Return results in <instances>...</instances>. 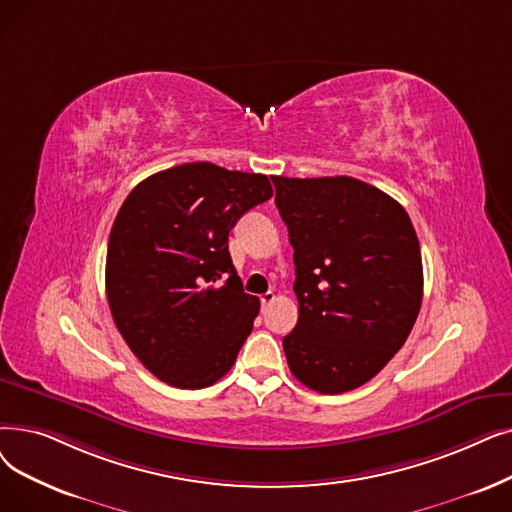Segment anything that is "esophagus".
Segmentation results:
<instances>
[{
	"instance_id": "34e87169",
	"label": "esophagus",
	"mask_w": 512,
	"mask_h": 512,
	"mask_svg": "<svg viewBox=\"0 0 512 512\" xmlns=\"http://www.w3.org/2000/svg\"><path fill=\"white\" fill-rule=\"evenodd\" d=\"M259 301H261V307L265 309L268 305H272L274 301H276V293H272V291H268V293H263L261 297H259Z\"/></svg>"
}]
</instances>
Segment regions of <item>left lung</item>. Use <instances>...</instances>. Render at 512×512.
<instances>
[{
    "label": "left lung",
    "mask_w": 512,
    "mask_h": 512,
    "mask_svg": "<svg viewBox=\"0 0 512 512\" xmlns=\"http://www.w3.org/2000/svg\"><path fill=\"white\" fill-rule=\"evenodd\" d=\"M293 244L299 320L282 339L305 387L337 395L379 374L422 303L420 244L406 209L355 177H272Z\"/></svg>",
    "instance_id": "1"
}]
</instances>
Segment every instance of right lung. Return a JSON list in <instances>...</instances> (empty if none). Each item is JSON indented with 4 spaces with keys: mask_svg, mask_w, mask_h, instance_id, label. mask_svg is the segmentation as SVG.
Wrapping results in <instances>:
<instances>
[{
    "mask_svg": "<svg viewBox=\"0 0 512 512\" xmlns=\"http://www.w3.org/2000/svg\"><path fill=\"white\" fill-rule=\"evenodd\" d=\"M274 194L268 175L184 163L154 173L121 205L106 253V299L133 355L163 383H217L253 330L228 234Z\"/></svg>",
    "mask_w": 512,
    "mask_h": 512,
    "instance_id": "right-lung-1",
    "label": "right lung"
}]
</instances>
